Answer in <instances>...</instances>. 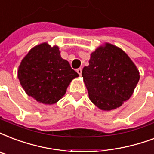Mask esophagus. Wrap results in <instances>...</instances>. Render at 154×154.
<instances>
[{
    "instance_id": "34e87169",
    "label": "esophagus",
    "mask_w": 154,
    "mask_h": 154,
    "mask_svg": "<svg viewBox=\"0 0 154 154\" xmlns=\"http://www.w3.org/2000/svg\"><path fill=\"white\" fill-rule=\"evenodd\" d=\"M77 73H78L79 75L81 76V75H82V68H79V69H77Z\"/></svg>"
}]
</instances>
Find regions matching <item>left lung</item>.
Listing matches in <instances>:
<instances>
[{
  "label": "left lung",
  "mask_w": 154,
  "mask_h": 154,
  "mask_svg": "<svg viewBox=\"0 0 154 154\" xmlns=\"http://www.w3.org/2000/svg\"><path fill=\"white\" fill-rule=\"evenodd\" d=\"M90 56L89 65L82 70L90 100L101 110L119 108L133 94L139 70L122 48L109 43Z\"/></svg>",
  "instance_id": "1"
}]
</instances>
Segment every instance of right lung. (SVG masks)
Masks as SVG:
<instances>
[{
    "label": "right lung",
    "instance_id": "add662e5",
    "mask_svg": "<svg viewBox=\"0 0 154 154\" xmlns=\"http://www.w3.org/2000/svg\"><path fill=\"white\" fill-rule=\"evenodd\" d=\"M79 74L63 59L58 46L40 44L22 60L18 78L26 94L39 103L53 105L63 97L67 87Z\"/></svg>",
    "mask_w": 154,
    "mask_h": 154
}]
</instances>
